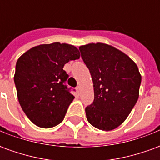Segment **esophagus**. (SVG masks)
<instances>
[{
	"label": "esophagus",
	"mask_w": 160,
	"mask_h": 160,
	"mask_svg": "<svg viewBox=\"0 0 160 160\" xmlns=\"http://www.w3.org/2000/svg\"><path fill=\"white\" fill-rule=\"evenodd\" d=\"M76 92H77V93H78V94L80 93V86H78V87H76Z\"/></svg>",
	"instance_id": "obj_1"
}]
</instances>
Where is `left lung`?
Returning <instances> with one entry per match:
<instances>
[{"instance_id":"1","label":"left lung","mask_w":160,"mask_h":160,"mask_svg":"<svg viewBox=\"0 0 160 160\" xmlns=\"http://www.w3.org/2000/svg\"><path fill=\"white\" fill-rule=\"evenodd\" d=\"M79 49L93 82L94 100L86 107L87 121L98 129L112 130L126 120L138 100L141 76L137 65L106 43Z\"/></svg>"}]
</instances>
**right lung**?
Here are the masks:
<instances>
[{"label": "right lung", "instance_id": "1", "mask_svg": "<svg viewBox=\"0 0 160 160\" xmlns=\"http://www.w3.org/2000/svg\"><path fill=\"white\" fill-rule=\"evenodd\" d=\"M76 47L53 42L35 46L16 62L14 83L19 104L33 123L43 128L62 122L73 95L67 87V62L79 59Z\"/></svg>", "mask_w": 160, "mask_h": 160}]
</instances>
